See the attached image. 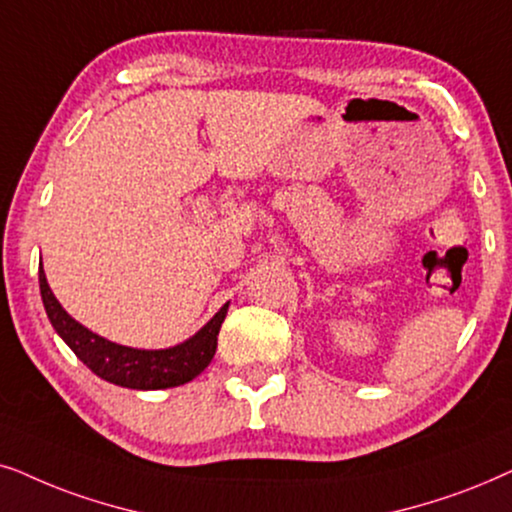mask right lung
Instances as JSON below:
<instances>
[{
  "mask_svg": "<svg viewBox=\"0 0 512 512\" xmlns=\"http://www.w3.org/2000/svg\"><path fill=\"white\" fill-rule=\"evenodd\" d=\"M39 290H42V302L46 313H49L51 325L56 327L58 335L63 337L65 344L74 351V356H77L88 370L98 374L100 379L109 381V384L138 388V391H156V388L180 386L192 381L194 377H199L215 356L217 335H220V327L224 323L229 306L224 304L222 309L210 318V323L206 327H201V330L196 332L192 339H187L185 344L163 351H140L107 342V339L98 337L95 332L86 330L84 325H79L77 320L58 304V299L53 297L42 267H39Z\"/></svg>",
  "mask_w": 512,
  "mask_h": 512,
  "instance_id": "obj_1",
  "label": "right lung"
}]
</instances>
